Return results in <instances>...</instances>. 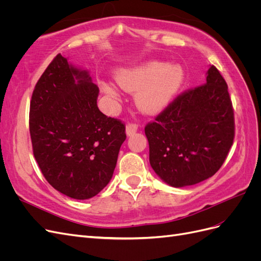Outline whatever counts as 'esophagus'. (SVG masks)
Returning <instances> with one entry per match:
<instances>
[{
    "label": "esophagus",
    "instance_id": "1",
    "mask_svg": "<svg viewBox=\"0 0 261 261\" xmlns=\"http://www.w3.org/2000/svg\"><path fill=\"white\" fill-rule=\"evenodd\" d=\"M138 129V125L136 123H128L126 125V134L127 136H132L133 134H135Z\"/></svg>",
    "mask_w": 261,
    "mask_h": 261
}]
</instances>
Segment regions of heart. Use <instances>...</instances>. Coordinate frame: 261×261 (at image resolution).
Returning <instances> with one entry per match:
<instances>
[{"label": "heart", "mask_w": 261, "mask_h": 261, "mask_svg": "<svg viewBox=\"0 0 261 261\" xmlns=\"http://www.w3.org/2000/svg\"><path fill=\"white\" fill-rule=\"evenodd\" d=\"M184 73L177 65H167L161 62H150L145 65L126 69L116 76L118 86L125 91H137L135 101L146 113L160 112L179 90ZM102 89L110 97H115L112 85H103Z\"/></svg>", "instance_id": "obj_1"}]
</instances>
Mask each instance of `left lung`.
I'll use <instances>...</instances> for the list:
<instances>
[{
    "instance_id": "8db88e82",
    "label": "left lung",
    "mask_w": 261,
    "mask_h": 261,
    "mask_svg": "<svg viewBox=\"0 0 261 261\" xmlns=\"http://www.w3.org/2000/svg\"><path fill=\"white\" fill-rule=\"evenodd\" d=\"M145 134L150 165L167 184L183 187L215 175L235 136L232 101L218 68L209 67L206 84L178 94Z\"/></svg>"
}]
</instances>
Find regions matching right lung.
<instances>
[{
    "mask_svg": "<svg viewBox=\"0 0 261 261\" xmlns=\"http://www.w3.org/2000/svg\"><path fill=\"white\" fill-rule=\"evenodd\" d=\"M98 94L88 72L58 54L30 101L35 159L49 184L74 199H89L108 185L126 139L125 124L98 109Z\"/></svg>",
    "mask_w": 261,
    "mask_h": 261,
    "instance_id": "1",
    "label": "right lung"
}]
</instances>
